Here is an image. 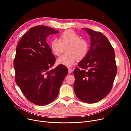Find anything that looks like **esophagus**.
Listing matches in <instances>:
<instances>
[{
  "instance_id": "34e87169",
  "label": "esophagus",
  "mask_w": 131,
  "mask_h": 131,
  "mask_svg": "<svg viewBox=\"0 0 131 131\" xmlns=\"http://www.w3.org/2000/svg\"><path fill=\"white\" fill-rule=\"evenodd\" d=\"M68 73H71L73 71V70L72 69V68H68Z\"/></svg>"
}]
</instances>
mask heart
Wrapping results in <instances>:
<instances>
[{
    "label": "heart",
    "instance_id": "b5f03b06",
    "mask_svg": "<svg viewBox=\"0 0 131 131\" xmlns=\"http://www.w3.org/2000/svg\"><path fill=\"white\" fill-rule=\"evenodd\" d=\"M66 52L60 56L57 60L59 64L66 66H71L76 62L77 58L82 59L88 53L89 43L84 39H80V37L76 32L72 30H67L61 33L60 39H54L51 42V48L52 52L56 56L63 51L64 47L68 46Z\"/></svg>",
    "mask_w": 131,
    "mask_h": 131
}]
</instances>
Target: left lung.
<instances>
[{"label": "left lung", "instance_id": "obj_1", "mask_svg": "<svg viewBox=\"0 0 131 131\" xmlns=\"http://www.w3.org/2000/svg\"><path fill=\"white\" fill-rule=\"evenodd\" d=\"M85 29L90 36L91 47L74 70V89L80 100L92 104L111 92L117 68L114 49L107 37L100 32Z\"/></svg>", "mask_w": 131, "mask_h": 131}]
</instances>
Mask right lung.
<instances>
[{
    "mask_svg": "<svg viewBox=\"0 0 131 131\" xmlns=\"http://www.w3.org/2000/svg\"><path fill=\"white\" fill-rule=\"evenodd\" d=\"M58 32L44 25L32 27L17 44L14 67L15 81L25 97L39 106L50 104L57 97L68 73L64 65L50 70L56 61L47 37Z\"/></svg>",
    "mask_w": 131,
    "mask_h": 131,
    "instance_id": "add662e5",
    "label": "right lung"
}]
</instances>
